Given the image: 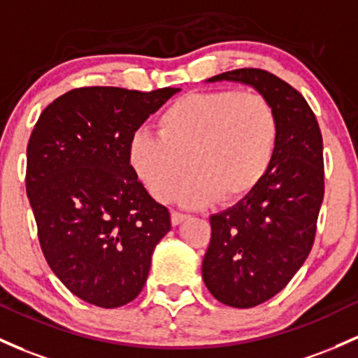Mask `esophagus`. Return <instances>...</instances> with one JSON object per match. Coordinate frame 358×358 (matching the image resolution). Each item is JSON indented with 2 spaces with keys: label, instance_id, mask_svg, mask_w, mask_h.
<instances>
[{
  "label": "esophagus",
  "instance_id": "obj_1",
  "mask_svg": "<svg viewBox=\"0 0 358 358\" xmlns=\"http://www.w3.org/2000/svg\"><path fill=\"white\" fill-rule=\"evenodd\" d=\"M187 217H188V215L182 214V212L173 210V212H171V224H173V226H178V224H182L183 221H185Z\"/></svg>",
  "mask_w": 358,
  "mask_h": 358
}]
</instances>
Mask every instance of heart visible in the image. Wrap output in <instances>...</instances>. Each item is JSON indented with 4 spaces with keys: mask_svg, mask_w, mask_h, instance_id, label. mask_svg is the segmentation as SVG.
I'll use <instances>...</instances> for the list:
<instances>
[{
    "mask_svg": "<svg viewBox=\"0 0 358 358\" xmlns=\"http://www.w3.org/2000/svg\"><path fill=\"white\" fill-rule=\"evenodd\" d=\"M158 136L137 132L129 143L132 168L156 200H168L187 175L176 199L202 207L219 197L236 202L260 185L278 141L273 105L239 90L190 93L163 110Z\"/></svg>",
    "mask_w": 358,
    "mask_h": 358,
    "instance_id": "1",
    "label": "heart"
}]
</instances>
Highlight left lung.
I'll list each match as a JSON object with an SVG mask.
<instances>
[{"instance_id": "left-lung-1", "label": "left lung", "mask_w": 358, "mask_h": 358, "mask_svg": "<svg viewBox=\"0 0 358 358\" xmlns=\"http://www.w3.org/2000/svg\"><path fill=\"white\" fill-rule=\"evenodd\" d=\"M219 81L251 86L278 117L272 166L246 197L210 215V243L202 262L212 296L245 309L280 292L313 248L324 195L323 137L304 96L268 71H227L206 83Z\"/></svg>"}]
</instances>
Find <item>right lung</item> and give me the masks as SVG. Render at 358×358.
Listing matches in <instances>:
<instances>
[{
    "label": "right lung",
    "instance_id": "add662e5",
    "mask_svg": "<svg viewBox=\"0 0 358 358\" xmlns=\"http://www.w3.org/2000/svg\"><path fill=\"white\" fill-rule=\"evenodd\" d=\"M180 88L71 90L38 117L27 195L50 270L74 296L112 309L134 301L171 229L129 159L134 132Z\"/></svg>",
    "mask_w": 358,
    "mask_h": 358
}]
</instances>
